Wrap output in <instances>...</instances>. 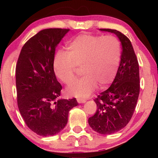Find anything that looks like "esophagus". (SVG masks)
Listing matches in <instances>:
<instances>
[{
  "mask_svg": "<svg viewBox=\"0 0 158 158\" xmlns=\"http://www.w3.org/2000/svg\"><path fill=\"white\" fill-rule=\"evenodd\" d=\"M77 102H78L79 104L84 103V102H86V100H85V99H84V98H77Z\"/></svg>",
  "mask_w": 158,
  "mask_h": 158,
  "instance_id": "1",
  "label": "esophagus"
}]
</instances>
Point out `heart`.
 <instances>
[{"mask_svg":"<svg viewBox=\"0 0 158 158\" xmlns=\"http://www.w3.org/2000/svg\"><path fill=\"white\" fill-rule=\"evenodd\" d=\"M121 43L113 35L81 34L72 40L67 51H59L53 59L56 75L69 84L75 79L77 68L81 67V78L67 89L69 95L86 97L96 86L102 89L110 84L119 67Z\"/></svg>","mask_w":158,"mask_h":158,"instance_id":"obj_1","label":"heart"}]
</instances>
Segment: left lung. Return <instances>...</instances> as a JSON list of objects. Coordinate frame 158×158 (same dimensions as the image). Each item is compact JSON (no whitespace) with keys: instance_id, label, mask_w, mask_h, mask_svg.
<instances>
[{"instance_id":"left-lung-1","label":"left lung","mask_w":158,"mask_h":158,"mask_svg":"<svg viewBox=\"0 0 158 158\" xmlns=\"http://www.w3.org/2000/svg\"><path fill=\"white\" fill-rule=\"evenodd\" d=\"M100 30L116 35L122 44L116 75L110 87L94 100L97 111L89 118L93 130L110 135L126 126L134 114L139 95V68L132 43L124 34L114 29Z\"/></svg>"}]
</instances>
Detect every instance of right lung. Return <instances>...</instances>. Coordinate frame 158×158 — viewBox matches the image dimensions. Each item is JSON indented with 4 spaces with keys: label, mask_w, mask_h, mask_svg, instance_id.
Wrapping results in <instances>:
<instances>
[{
    "label": "right lung",
    "mask_w": 158,
    "mask_h": 158,
    "mask_svg": "<svg viewBox=\"0 0 158 158\" xmlns=\"http://www.w3.org/2000/svg\"><path fill=\"white\" fill-rule=\"evenodd\" d=\"M69 29H44L23 45L16 67L19 110L26 124L42 137L55 135L68 123L76 98L59 99L62 85L53 69L57 45Z\"/></svg>",
    "instance_id": "1"
}]
</instances>
